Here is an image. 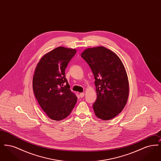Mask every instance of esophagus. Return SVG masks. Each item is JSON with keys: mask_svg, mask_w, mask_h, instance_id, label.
<instances>
[{"mask_svg": "<svg viewBox=\"0 0 161 161\" xmlns=\"http://www.w3.org/2000/svg\"><path fill=\"white\" fill-rule=\"evenodd\" d=\"M79 96H80V98H83L84 97V93H80V95H79Z\"/></svg>", "mask_w": 161, "mask_h": 161, "instance_id": "obj_1", "label": "esophagus"}]
</instances>
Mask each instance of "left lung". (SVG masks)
<instances>
[{
    "label": "left lung",
    "mask_w": 161,
    "mask_h": 161,
    "mask_svg": "<svg viewBox=\"0 0 161 161\" xmlns=\"http://www.w3.org/2000/svg\"><path fill=\"white\" fill-rule=\"evenodd\" d=\"M81 57L90 66L95 80L97 98L92 106L95 115L103 120L114 118L125 107L129 93L128 77L122 61L103 46L88 48Z\"/></svg>",
    "instance_id": "left-lung-1"
}]
</instances>
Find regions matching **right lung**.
Segmentation results:
<instances>
[{"label": "right lung", "mask_w": 161, "mask_h": 161, "mask_svg": "<svg viewBox=\"0 0 161 161\" xmlns=\"http://www.w3.org/2000/svg\"><path fill=\"white\" fill-rule=\"evenodd\" d=\"M76 52L75 49L58 47L45 54L35 70L33 91L39 105L51 119H64L77 103V97L69 89L64 72ZM63 84L66 85L63 86Z\"/></svg>", "instance_id": "right-lung-1"}]
</instances>
